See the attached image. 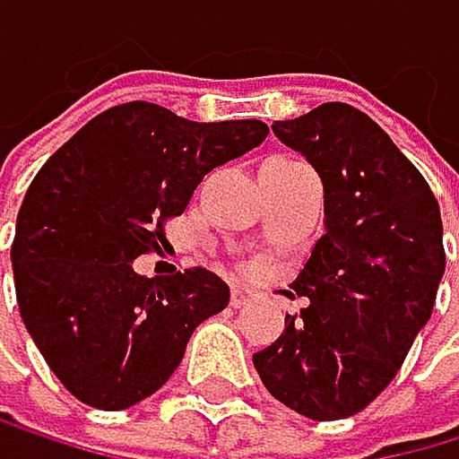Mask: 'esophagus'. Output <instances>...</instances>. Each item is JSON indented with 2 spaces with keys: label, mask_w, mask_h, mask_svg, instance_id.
Here are the masks:
<instances>
[{
  "label": "esophagus",
  "mask_w": 459,
  "mask_h": 459,
  "mask_svg": "<svg viewBox=\"0 0 459 459\" xmlns=\"http://www.w3.org/2000/svg\"><path fill=\"white\" fill-rule=\"evenodd\" d=\"M253 299H255V293H253V290H247V287H232V293H230L232 307H247Z\"/></svg>",
  "instance_id": "34e87169"
}]
</instances>
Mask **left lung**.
<instances>
[{"instance_id":"8db88e82","label":"left lung","mask_w":459,"mask_h":459,"mask_svg":"<svg viewBox=\"0 0 459 459\" xmlns=\"http://www.w3.org/2000/svg\"><path fill=\"white\" fill-rule=\"evenodd\" d=\"M325 184V235L293 281L310 305L253 353L264 388L310 420L353 417L388 388L429 325L446 270L434 192L379 126L348 103L275 120Z\"/></svg>"}]
</instances>
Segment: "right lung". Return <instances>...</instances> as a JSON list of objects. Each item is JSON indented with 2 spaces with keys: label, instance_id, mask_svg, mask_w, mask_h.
I'll use <instances>...</instances> for the list:
<instances>
[{
  "label": "right lung",
  "instance_id": "right-lung-1",
  "mask_svg": "<svg viewBox=\"0 0 459 459\" xmlns=\"http://www.w3.org/2000/svg\"><path fill=\"white\" fill-rule=\"evenodd\" d=\"M261 120L195 123L143 103L97 114L25 192L11 247L22 322L80 403L120 411L146 400L184 359L192 330L230 305L215 273H134L160 253L163 224L206 172L264 143Z\"/></svg>",
  "mask_w": 459,
  "mask_h": 459
}]
</instances>
